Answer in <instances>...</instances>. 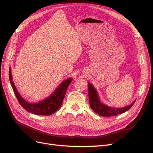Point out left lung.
<instances>
[{
  "mask_svg": "<svg viewBox=\"0 0 153 153\" xmlns=\"http://www.w3.org/2000/svg\"><path fill=\"white\" fill-rule=\"evenodd\" d=\"M88 88H89V100L91 108L94 112L98 114L99 115L103 117H110L115 116L117 114H121L126 111L128 110L132 107L135 100L133 102L126 106L122 108H115L111 107L106 105H105L101 102L98 91L94 88V87L91 83L88 82Z\"/></svg>",
  "mask_w": 153,
  "mask_h": 153,
  "instance_id": "1",
  "label": "left lung"
}]
</instances>
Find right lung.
Returning <instances> with one entry per match:
<instances>
[{
  "label": "right lung",
  "mask_w": 153,
  "mask_h": 153,
  "mask_svg": "<svg viewBox=\"0 0 153 153\" xmlns=\"http://www.w3.org/2000/svg\"><path fill=\"white\" fill-rule=\"evenodd\" d=\"M9 78H10V81L14 93L22 107L25 109L27 112L38 115H52L61 108L66 91L73 80L72 78H67L66 80L61 82V84L56 88L54 92H53V93L51 94L47 98L38 102L30 103L23 98L18 92L16 87L13 81L11 67L9 70Z\"/></svg>",
  "instance_id": "add662e5"
}]
</instances>
